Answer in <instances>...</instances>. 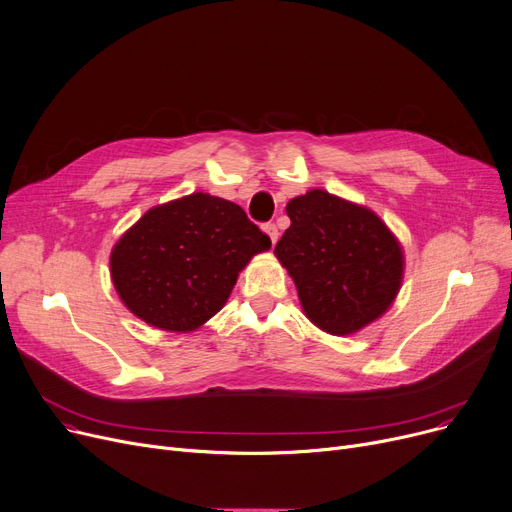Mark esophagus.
Wrapping results in <instances>:
<instances>
[{
    "label": "esophagus",
    "mask_w": 512,
    "mask_h": 512,
    "mask_svg": "<svg viewBox=\"0 0 512 512\" xmlns=\"http://www.w3.org/2000/svg\"><path fill=\"white\" fill-rule=\"evenodd\" d=\"M263 232L270 236V240L276 244V240H278V228H276V224H265L263 226Z\"/></svg>",
    "instance_id": "obj_1"
}]
</instances>
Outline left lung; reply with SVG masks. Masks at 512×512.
I'll list each match as a JSON object with an SVG mask.
<instances>
[{"instance_id":"left-lung-1","label":"left lung","mask_w":512,"mask_h":512,"mask_svg":"<svg viewBox=\"0 0 512 512\" xmlns=\"http://www.w3.org/2000/svg\"><path fill=\"white\" fill-rule=\"evenodd\" d=\"M291 217L274 255L293 278L303 314L347 337L379 320L404 280V251L364 205L314 188L286 205Z\"/></svg>"}]
</instances>
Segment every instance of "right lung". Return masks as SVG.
Instances as JSON below:
<instances>
[{"instance_id": "obj_1", "label": "right lung", "mask_w": 512, "mask_h": 512, "mask_svg": "<svg viewBox=\"0 0 512 512\" xmlns=\"http://www.w3.org/2000/svg\"><path fill=\"white\" fill-rule=\"evenodd\" d=\"M272 240L236 203L192 192L148 209L110 251V278L133 316L190 332L226 305L238 274Z\"/></svg>"}]
</instances>
